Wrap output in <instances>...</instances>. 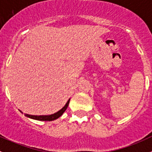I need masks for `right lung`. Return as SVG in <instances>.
I'll return each instance as SVG.
<instances>
[{
    "label": "right lung",
    "mask_w": 152,
    "mask_h": 152,
    "mask_svg": "<svg viewBox=\"0 0 152 152\" xmlns=\"http://www.w3.org/2000/svg\"><path fill=\"white\" fill-rule=\"evenodd\" d=\"M69 100L67 101V102L66 103V104L64 105V107H63V108H61L59 111L56 112V113H53V114H50V115H30V114H27V113H25L24 115L26 116V117L30 119H32V120H40V121H52V120H56V119L59 118L61 115H62L63 113H64V111L66 110L67 108L68 105H69ZM22 113L23 112L20 110Z\"/></svg>",
    "instance_id": "add662e5"
}]
</instances>
